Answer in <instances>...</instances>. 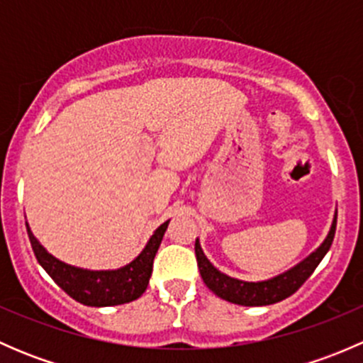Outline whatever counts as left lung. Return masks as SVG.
Here are the masks:
<instances>
[{
  "instance_id": "obj_1",
  "label": "left lung",
  "mask_w": 363,
  "mask_h": 363,
  "mask_svg": "<svg viewBox=\"0 0 363 363\" xmlns=\"http://www.w3.org/2000/svg\"><path fill=\"white\" fill-rule=\"evenodd\" d=\"M335 225H337V212L334 214V221H332L327 237H325V240L316 250L311 252L309 256H306L302 262L296 263L295 267L288 269L286 272L277 274V276L265 281H242L223 274L205 256L202 246H200V240L196 239L195 252L196 262H199L200 276H202L203 283L207 284L208 290L214 291L219 298L226 300V302L239 303V306L246 307L270 306V303L281 302V300L294 295L309 279L314 269L320 265L323 256L327 255L332 246V240H334L335 235Z\"/></svg>"
}]
</instances>
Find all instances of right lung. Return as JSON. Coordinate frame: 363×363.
<instances>
[{
  "label": "right lung",
  "mask_w": 363,
  "mask_h": 363,
  "mask_svg": "<svg viewBox=\"0 0 363 363\" xmlns=\"http://www.w3.org/2000/svg\"><path fill=\"white\" fill-rule=\"evenodd\" d=\"M168 221L160 225L147 240L140 255L124 267L113 270H91L80 267L68 265L56 256L50 255L28 228L29 242L35 251L36 259L47 274L56 281L57 286L65 290L77 302L91 307H111L121 306L137 300L147 290L149 279L152 274V262L168 228Z\"/></svg>",
  "instance_id": "1"
}]
</instances>
